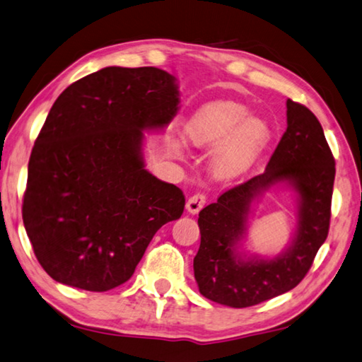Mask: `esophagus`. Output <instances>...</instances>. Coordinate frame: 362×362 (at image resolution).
<instances>
[{"instance_id":"esophagus-1","label":"esophagus","mask_w":362,"mask_h":362,"mask_svg":"<svg viewBox=\"0 0 362 362\" xmlns=\"http://www.w3.org/2000/svg\"><path fill=\"white\" fill-rule=\"evenodd\" d=\"M206 204V195L205 194H194L191 199L187 200L186 210L191 214H197L202 208Z\"/></svg>"}]
</instances>
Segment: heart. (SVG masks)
<instances>
[{
	"label": "heart",
	"mask_w": 362,
	"mask_h": 362,
	"mask_svg": "<svg viewBox=\"0 0 362 362\" xmlns=\"http://www.w3.org/2000/svg\"><path fill=\"white\" fill-rule=\"evenodd\" d=\"M185 136L195 148H214L211 171L218 180H235L246 173L270 141L265 120L250 117V110L235 101H211L187 120ZM170 148L180 152L181 143L171 139Z\"/></svg>",
	"instance_id": "obj_1"
}]
</instances>
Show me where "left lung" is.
Listing matches in <instances>:
<instances>
[{
  "instance_id": "obj_1",
  "label": "left lung",
  "mask_w": 362,
  "mask_h": 362,
  "mask_svg": "<svg viewBox=\"0 0 362 362\" xmlns=\"http://www.w3.org/2000/svg\"><path fill=\"white\" fill-rule=\"evenodd\" d=\"M288 129L264 173L219 195L199 213L200 248L194 276L200 294L245 308L288 293L308 274L331 223L335 160L320 120L307 106L286 101ZM289 180L300 194V226L293 243L275 259H240L235 245L245 230L249 206L275 182Z\"/></svg>"
}]
</instances>
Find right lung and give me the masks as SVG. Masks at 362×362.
Returning <instances> with one entry per match:
<instances>
[{
    "mask_svg": "<svg viewBox=\"0 0 362 362\" xmlns=\"http://www.w3.org/2000/svg\"><path fill=\"white\" fill-rule=\"evenodd\" d=\"M175 78L107 66L60 93L37 135L23 194L25 230L41 267L66 286L125 283L163 224L181 218L180 187L144 170L143 130L175 117Z\"/></svg>",
    "mask_w": 362,
    "mask_h": 362,
    "instance_id": "right-lung-1",
    "label": "right lung"
}]
</instances>
